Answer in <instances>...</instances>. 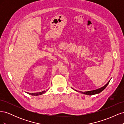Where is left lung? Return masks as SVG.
<instances>
[{
	"label": "left lung",
	"instance_id": "obj_1",
	"mask_svg": "<svg viewBox=\"0 0 124 124\" xmlns=\"http://www.w3.org/2000/svg\"><path fill=\"white\" fill-rule=\"evenodd\" d=\"M110 82V81H108V83L105 85L104 86H103L101 88H100L99 89H96V90H94V91H88V92H80L81 93H84V94H86V95H95V94H97V93H100V92H102L103 90H104L105 89V88H106L107 86H108V83H109ZM73 89V88H72ZM76 91V90H75ZM77 92H78L77 91H76ZM78 92H80L79 91H78Z\"/></svg>",
	"mask_w": 124,
	"mask_h": 124
}]
</instances>
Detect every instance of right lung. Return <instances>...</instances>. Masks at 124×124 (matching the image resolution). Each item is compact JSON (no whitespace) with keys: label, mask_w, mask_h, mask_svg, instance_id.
<instances>
[{"label":"right lung","mask_w":124,"mask_h":124,"mask_svg":"<svg viewBox=\"0 0 124 124\" xmlns=\"http://www.w3.org/2000/svg\"><path fill=\"white\" fill-rule=\"evenodd\" d=\"M46 92V91H42L41 92H39V93H27L29 95H31L32 96H38V95H42L44 93H45Z\"/></svg>","instance_id":"1"}]
</instances>
